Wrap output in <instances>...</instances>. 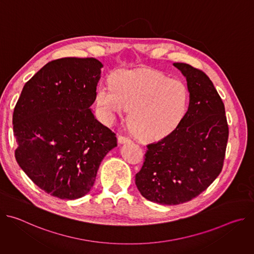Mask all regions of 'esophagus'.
<instances>
[{
  "mask_svg": "<svg viewBox=\"0 0 254 254\" xmlns=\"http://www.w3.org/2000/svg\"><path fill=\"white\" fill-rule=\"evenodd\" d=\"M118 139H119L120 143H127V142H130L131 141V139L129 137L125 136V135H119Z\"/></svg>",
  "mask_w": 254,
  "mask_h": 254,
  "instance_id": "obj_1",
  "label": "esophagus"
}]
</instances>
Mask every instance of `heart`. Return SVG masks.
<instances>
[{"instance_id":"obj_1","label":"heart","mask_w":254,"mask_h":254,"mask_svg":"<svg viewBox=\"0 0 254 254\" xmlns=\"http://www.w3.org/2000/svg\"><path fill=\"white\" fill-rule=\"evenodd\" d=\"M188 88L161 72L119 71L112 83L100 84L96 103L107 123L129 111L128 124L142 138H156L172 131L187 112Z\"/></svg>"}]
</instances>
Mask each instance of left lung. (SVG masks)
I'll return each mask as SVG.
<instances>
[{"label": "left lung", "instance_id": "obj_1", "mask_svg": "<svg viewBox=\"0 0 254 254\" xmlns=\"http://www.w3.org/2000/svg\"><path fill=\"white\" fill-rule=\"evenodd\" d=\"M186 77L188 111L168 135L149 143L135 175L141 196L163 205L188 202L221 173L228 140L225 107L210 78L186 63H174Z\"/></svg>", "mask_w": 254, "mask_h": 254}]
</instances>
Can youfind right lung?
<instances>
[{
	"label": "right lung",
	"instance_id": "1",
	"mask_svg": "<svg viewBox=\"0 0 254 254\" xmlns=\"http://www.w3.org/2000/svg\"><path fill=\"white\" fill-rule=\"evenodd\" d=\"M102 63L66 57L48 62L23 87L13 114L17 163L40 189L74 200L92 188L116 133L90 106Z\"/></svg>",
	"mask_w": 254,
	"mask_h": 254
}]
</instances>
